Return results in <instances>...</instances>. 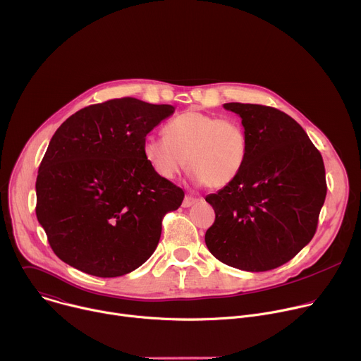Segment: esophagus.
<instances>
[{"instance_id": "obj_1", "label": "esophagus", "mask_w": 361, "mask_h": 361, "mask_svg": "<svg viewBox=\"0 0 361 361\" xmlns=\"http://www.w3.org/2000/svg\"><path fill=\"white\" fill-rule=\"evenodd\" d=\"M197 201H198V198L185 195V198H184V201H183V207H184V208H188V207H191V205H192L194 202H197Z\"/></svg>"}]
</instances>
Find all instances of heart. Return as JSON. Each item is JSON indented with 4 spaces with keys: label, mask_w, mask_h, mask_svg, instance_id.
Segmentation results:
<instances>
[{
    "label": "heart",
    "mask_w": 361,
    "mask_h": 361,
    "mask_svg": "<svg viewBox=\"0 0 361 361\" xmlns=\"http://www.w3.org/2000/svg\"><path fill=\"white\" fill-rule=\"evenodd\" d=\"M143 154L166 180H174L187 167L188 159L195 183L222 188L244 170L250 142L236 120L188 110L170 120L166 136L149 135L143 142Z\"/></svg>",
    "instance_id": "heart-1"
}]
</instances>
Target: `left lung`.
Returning <instances> with one entry per match:
<instances>
[{
  "mask_svg": "<svg viewBox=\"0 0 361 361\" xmlns=\"http://www.w3.org/2000/svg\"><path fill=\"white\" fill-rule=\"evenodd\" d=\"M224 107L241 116L250 154L241 174L205 198L215 211L205 244L225 265L271 271L295 258L317 229L327 191L323 159L286 113L252 103Z\"/></svg>",
  "mask_w": 361,
  "mask_h": 361,
  "instance_id": "left-lung-1",
  "label": "left lung"
}]
</instances>
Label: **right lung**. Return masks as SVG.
Segmentation results:
<instances>
[{
    "instance_id": "obj_1",
    "label": "right lung",
    "mask_w": 361,
    "mask_h": 361,
    "mask_svg": "<svg viewBox=\"0 0 361 361\" xmlns=\"http://www.w3.org/2000/svg\"><path fill=\"white\" fill-rule=\"evenodd\" d=\"M136 97L90 104L52 136L37 177V218L55 255L93 276L143 265L161 222L184 198L143 154L146 136L174 113Z\"/></svg>"
}]
</instances>
